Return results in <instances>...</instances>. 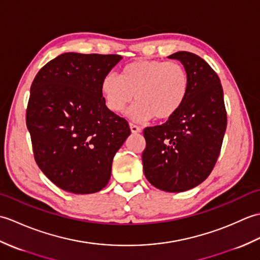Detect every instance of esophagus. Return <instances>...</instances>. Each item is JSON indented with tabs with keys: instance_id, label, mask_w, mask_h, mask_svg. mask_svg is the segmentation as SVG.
<instances>
[{
	"instance_id": "obj_1",
	"label": "esophagus",
	"mask_w": 260,
	"mask_h": 260,
	"mask_svg": "<svg viewBox=\"0 0 260 260\" xmlns=\"http://www.w3.org/2000/svg\"><path fill=\"white\" fill-rule=\"evenodd\" d=\"M129 128L132 131V133H140V132H141V127L133 124V123L129 124Z\"/></svg>"
}]
</instances>
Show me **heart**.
<instances>
[{
    "mask_svg": "<svg viewBox=\"0 0 260 260\" xmlns=\"http://www.w3.org/2000/svg\"><path fill=\"white\" fill-rule=\"evenodd\" d=\"M189 82V75L179 62L136 60L124 66L119 77H105L102 92L114 113L124 112L135 96L136 103L128 112L132 118L168 119L183 106Z\"/></svg>",
    "mask_w": 260,
    "mask_h": 260,
    "instance_id": "obj_1",
    "label": "heart"
}]
</instances>
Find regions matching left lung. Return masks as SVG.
<instances>
[{
  "mask_svg": "<svg viewBox=\"0 0 260 260\" xmlns=\"http://www.w3.org/2000/svg\"><path fill=\"white\" fill-rule=\"evenodd\" d=\"M169 58L184 66L189 91L183 106L167 123L143 132V170L157 189L183 192L202 183L213 170L227 128V112L219 77L202 58L187 51Z\"/></svg>",
  "mask_w": 260,
  "mask_h": 260,
  "instance_id": "8db88e82",
  "label": "left lung"
}]
</instances>
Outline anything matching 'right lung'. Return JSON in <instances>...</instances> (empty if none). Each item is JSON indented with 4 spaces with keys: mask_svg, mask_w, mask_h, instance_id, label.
I'll use <instances>...</instances> for the list:
<instances>
[{
    "mask_svg": "<svg viewBox=\"0 0 260 260\" xmlns=\"http://www.w3.org/2000/svg\"><path fill=\"white\" fill-rule=\"evenodd\" d=\"M121 59L67 52L43 66L32 82L25 118L33 155L60 189L88 194L108 183L131 129L105 105L102 81Z\"/></svg>",
    "mask_w": 260,
    "mask_h": 260,
    "instance_id": "add662e5",
    "label": "right lung"
}]
</instances>
